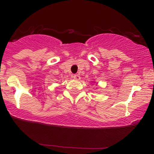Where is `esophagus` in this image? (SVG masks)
Returning a JSON list of instances; mask_svg holds the SVG:
<instances>
[{
    "label": "esophagus",
    "instance_id": "obj_1",
    "mask_svg": "<svg viewBox=\"0 0 154 154\" xmlns=\"http://www.w3.org/2000/svg\"><path fill=\"white\" fill-rule=\"evenodd\" d=\"M73 78L76 79V80H79V79H80V76L79 75H73Z\"/></svg>",
    "mask_w": 154,
    "mask_h": 154
}]
</instances>
